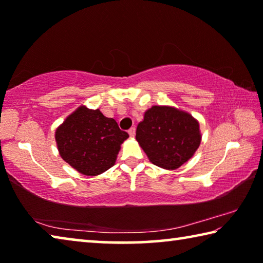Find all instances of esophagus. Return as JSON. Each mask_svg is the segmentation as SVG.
<instances>
[{
  "label": "esophagus",
  "instance_id": "esophagus-1",
  "mask_svg": "<svg viewBox=\"0 0 263 263\" xmlns=\"http://www.w3.org/2000/svg\"><path fill=\"white\" fill-rule=\"evenodd\" d=\"M128 135H130V137H135L136 136V127H131L130 130H128Z\"/></svg>",
  "mask_w": 263,
  "mask_h": 263
}]
</instances>
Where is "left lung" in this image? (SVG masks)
<instances>
[{
    "label": "left lung",
    "mask_w": 263,
    "mask_h": 263,
    "mask_svg": "<svg viewBox=\"0 0 263 263\" xmlns=\"http://www.w3.org/2000/svg\"><path fill=\"white\" fill-rule=\"evenodd\" d=\"M136 139L155 166L176 169L195 154L202 136L198 122L190 114L154 105L138 124Z\"/></svg>",
    "instance_id": "obj_1"
}]
</instances>
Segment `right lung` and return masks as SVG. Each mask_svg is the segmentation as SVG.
Returning <instances> with one entry per match:
<instances>
[{"mask_svg": "<svg viewBox=\"0 0 263 263\" xmlns=\"http://www.w3.org/2000/svg\"><path fill=\"white\" fill-rule=\"evenodd\" d=\"M127 138V132L122 131L114 118L84 105L70 114L55 131L60 157L87 176L100 175L112 167Z\"/></svg>", "mask_w": 263, "mask_h": 263, "instance_id": "obj_1", "label": "right lung"}]
</instances>
